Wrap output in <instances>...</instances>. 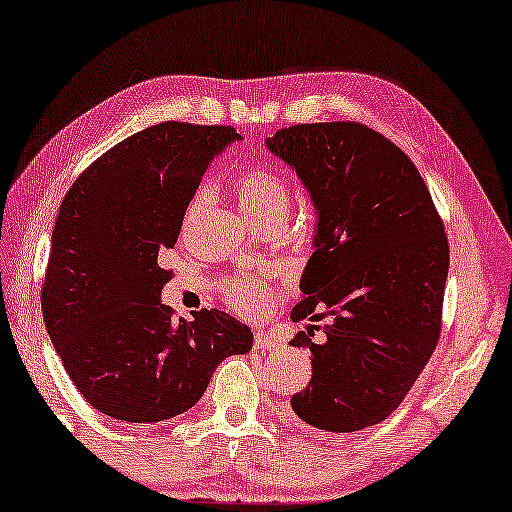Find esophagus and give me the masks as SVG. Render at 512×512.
Returning a JSON list of instances; mask_svg holds the SVG:
<instances>
[{"mask_svg":"<svg viewBox=\"0 0 512 512\" xmlns=\"http://www.w3.org/2000/svg\"><path fill=\"white\" fill-rule=\"evenodd\" d=\"M254 345H256L258 349L276 351V349L283 347V340H281V335H276L274 331L256 329V331H254Z\"/></svg>","mask_w":512,"mask_h":512,"instance_id":"esophagus-1","label":"esophagus"}]
</instances>
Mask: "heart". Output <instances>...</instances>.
<instances>
[{"mask_svg":"<svg viewBox=\"0 0 512 512\" xmlns=\"http://www.w3.org/2000/svg\"><path fill=\"white\" fill-rule=\"evenodd\" d=\"M233 195H236L240 211L249 217L251 224H258L261 220H267V217L274 215H288L290 186L279 172L272 170V167H245V170L233 179ZM204 197V192H199V195L192 199L190 213H195L197 208L204 204ZM224 297L238 313L254 315L261 313L263 308L270 304L272 292L267 290L263 283H258L254 279H238L226 286Z\"/></svg>","mask_w":512,"mask_h":512,"instance_id":"b5f03b06","label":"heart"}]
</instances>
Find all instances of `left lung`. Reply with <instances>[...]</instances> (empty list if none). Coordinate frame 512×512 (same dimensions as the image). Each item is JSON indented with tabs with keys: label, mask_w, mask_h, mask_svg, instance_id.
<instances>
[{
	"label": "left lung",
	"mask_w": 512,
	"mask_h": 512,
	"mask_svg": "<svg viewBox=\"0 0 512 512\" xmlns=\"http://www.w3.org/2000/svg\"><path fill=\"white\" fill-rule=\"evenodd\" d=\"M267 149L311 192L315 251L301 276L292 338L313 379L292 395L299 420L331 433L383 422L429 363L442 326L449 245L431 192L397 145L358 122L276 131Z\"/></svg>",
	"instance_id": "left-lung-1"
}]
</instances>
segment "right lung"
<instances>
[{
  "instance_id": "obj_1",
  "label": "right lung",
  "mask_w": 512,
  "mask_h": 512,
  "mask_svg": "<svg viewBox=\"0 0 512 512\" xmlns=\"http://www.w3.org/2000/svg\"><path fill=\"white\" fill-rule=\"evenodd\" d=\"M233 127L163 122L117 142L72 183L58 211L43 317L72 383L99 413L147 424L186 413L224 358L254 333L217 308L174 320L161 304L183 215Z\"/></svg>"
}]
</instances>
